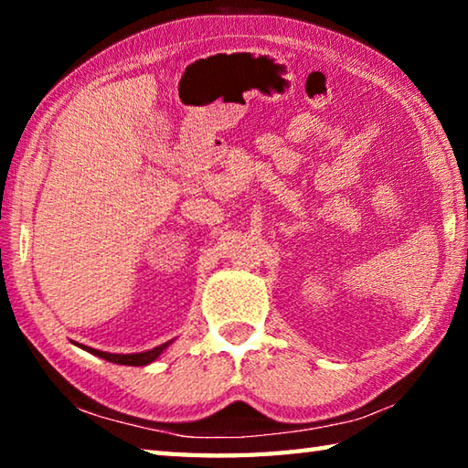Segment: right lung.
<instances>
[{
    "label": "right lung",
    "instance_id": "add662e5",
    "mask_svg": "<svg viewBox=\"0 0 468 468\" xmlns=\"http://www.w3.org/2000/svg\"><path fill=\"white\" fill-rule=\"evenodd\" d=\"M171 343H173V340H169V343H165V345H158V346H154V348H150V351H142V353H128V355L99 351V348L84 346V345H76V346L84 348V351H89L90 355H97V357H101V359L111 361V363H117V366H136V367H142V366H148V363H153V361H156L158 357H161L165 348H167Z\"/></svg>",
    "mask_w": 468,
    "mask_h": 468
}]
</instances>
